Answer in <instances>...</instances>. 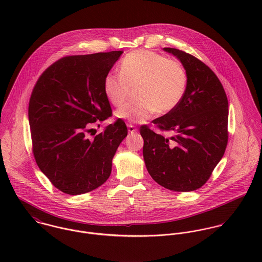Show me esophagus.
<instances>
[{
	"instance_id": "esophagus-1",
	"label": "esophagus",
	"mask_w": 262,
	"mask_h": 262,
	"mask_svg": "<svg viewBox=\"0 0 262 262\" xmlns=\"http://www.w3.org/2000/svg\"><path fill=\"white\" fill-rule=\"evenodd\" d=\"M127 126H128V131H129L130 133H133V132H136V131H137V128H136L134 125L128 124Z\"/></svg>"
}]
</instances>
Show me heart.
Returning <instances> with one entry per match:
<instances>
[{"instance_id": "b5f03b06", "label": "heart", "mask_w": 262, "mask_h": 262, "mask_svg": "<svg viewBox=\"0 0 262 262\" xmlns=\"http://www.w3.org/2000/svg\"><path fill=\"white\" fill-rule=\"evenodd\" d=\"M138 100L121 106L116 116L134 123H142L155 112L174 110L185 97L187 75L176 60L148 50L128 53L120 63V74H109L104 80L107 99L120 106L127 99L130 88L136 86Z\"/></svg>"}]
</instances>
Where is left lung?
<instances>
[{
    "mask_svg": "<svg viewBox=\"0 0 262 262\" xmlns=\"http://www.w3.org/2000/svg\"><path fill=\"white\" fill-rule=\"evenodd\" d=\"M164 51L177 56L187 75L186 94L171 112L153 120L171 137L140 127L143 157L151 178L174 191L204 186L224 155L228 143V100L214 72L196 57L177 48Z\"/></svg>",
    "mask_w": 262,
    "mask_h": 262,
    "instance_id": "left-lung-1",
    "label": "left lung"
}]
</instances>
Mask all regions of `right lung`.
I'll return each instance as SVG.
<instances>
[{"label":"right lung","mask_w":262,"mask_h":262,"mask_svg":"<svg viewBox=\"0 0 262 262\" xmlns=\"http://www.w3.org/2000/svg\"><path fill=\"white\" fill-rule=\"evenodd\" d=\"M122 53L62 57L40 75L32 91L28 118L34 158L64 193L81 194L102 186L128 134L125 122L118 119L94 139L88 138L91 124L112 115L104 80Z\"/></svg>","instance_id":"1"}]
</instances>
